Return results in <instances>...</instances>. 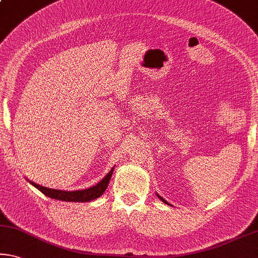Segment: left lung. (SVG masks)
<instances>
[{
  "label": "left lung",
  "instance_id": "obj_1",
  "mask_svg": "<svg viewBox=\"0 0 258 258\" xmlns=\"http://www.w3.org/2000/svg\"><path fill=\"white\" fill-rule=\"evenodd\" d=\"M158 198H159V199H161V200H162V201H163V202H164V203H166V204H169V203H167V202L165 201V200H163V199L161 198V196H158Z\"/></svg>",
  "mask_w": 258,
  "mask_h": 258
}]
</instances>
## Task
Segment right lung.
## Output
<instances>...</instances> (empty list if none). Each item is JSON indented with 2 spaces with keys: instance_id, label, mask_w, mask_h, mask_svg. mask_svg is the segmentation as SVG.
<instances>
[{
  "instance_id": "1",
  "label": "right lung",
  "mask_w": 258,
  "mask_h": 258,
  "mask_svg": "<svg viewBox=\"0 0 258 258\" xmlns=\"http://www.w3.org/2000/svg\"><path fill=\"white\" fill-rule=\"evenodd\" d=\"M113 172V169L102 179V180L96 183L95 186H93L88 189L84 190H75V191H65V190H58V189H52V188H47L43 186H40L38 183L33 181H30L32 185L44 194L48 198L59 200V201H67V202H89L92 200H95L104 193V190L107 189L109 180L111 179V175Z\"/></svg>"
}]
</instances>
